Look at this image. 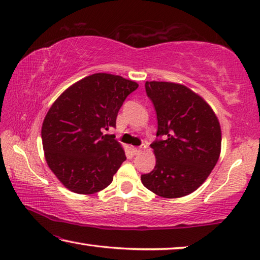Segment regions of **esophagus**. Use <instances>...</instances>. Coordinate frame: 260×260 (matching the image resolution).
Returning <instances> with one entry per match:
<instances>
[{"mask_svg": "<svg viewBox=\"0 0 260 260\" xmlns=\"http://www.w3.org/2000/svg\"><path fill=\"white\" fill-rule=\"evenodd\" d=\"M143 148L146 147H132V151H133L134 155H139V153L143 150Z\"/></svg>", "mask_w": 260, "mask_h": 260, "instance_id": "obj_1", "label": "esophagus"}]
</instances>
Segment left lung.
<instances>
[{"label":"left lung","instance_id":"8db88e82","mask_svg":"<svg viewBox=\"0 0 260 260\" xmlns=\"http://www.w3.org/2000/svg\"><path fill=\"white\" fill-rule=\"evenodd\" d=\"M146 91L158 120L151 143L156 165L141 175L143 186L164 199L189 195L203 183L217 164L221 129L210 105L180 83L147 81Z\"/></svg>","mask_w":260,"mask_h":260}]
</instances>
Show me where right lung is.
Returning <instances> with one entry per match:
<instances>
[{"mask_svg":"<svg viewBox=\"0 0 260 260\" xmlns=\"http://www.w3.org/2000/svg\"><path fill=\"white\" fill-rule=\"evenodd\" d=\"M138 83L95 73L70 86L51 105L41 136L49 169L69 190L90 195L103 190L126 159L116 136L118 111Z\"/></svg>","mask_w":260,"mask_h":260,"instance_id":"add662e5","label":"right lung"}]
</instances>
